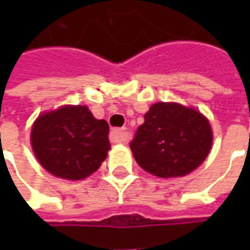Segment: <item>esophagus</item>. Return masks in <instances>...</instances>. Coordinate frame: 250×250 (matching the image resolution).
Here are the masks:
<instances>
[{
  "label": "esophagus",
  "mask_w": 250,
  "mask_h": 250,
  "mask_svg": "<svg viewBox=\"0 0 250 250\" xmlns=\"http://www.w3.org/2000/svg\"><path fill=\"white\" fill-rule=\"evenodd\" d=\"M109 139L112 143H127L128 142V132L125 130L115 128L109 134Z\"/></svg>",
  "instance_id": "1"
}]
</instances>
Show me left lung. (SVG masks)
I'll return each mask as SVG.
<instances>
[{"label": "left lung", "instance_id": "1", "mask_svg": "<svg viewBox=\"0 0 250 250\" xmlns=\"http://www.w3.org/2000/svg\"><path fill=\"white\" fill-rule=\"evenodd\" d=\"M213 132L197 109L178 103L152 104L130 143L145 171L159 178L184 177L209 155Z\"/></svg>", "mask_w": 250, "mask_h": 250}]
</instances>
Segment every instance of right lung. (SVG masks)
Masks as SVG:
<instances>
[{
	"label": "right lung",
	"mask_w": 250,
	"mask_h": 250,
	"mask_svg": "<svg viewBox=\"0 0 250 250\" xmlns=\"http://www.w3.org/2000/svg\"><path fill=\"white\" fill-rule=\"evenodd\" d=\"M108 123L85 105H64L40 115L32 127L36 158L59 178L79 181L93 174L111 148Z\"/></svg>",
	"instance_id": "add662e5"
}]
</instances>
